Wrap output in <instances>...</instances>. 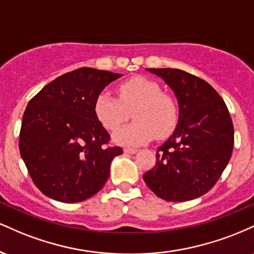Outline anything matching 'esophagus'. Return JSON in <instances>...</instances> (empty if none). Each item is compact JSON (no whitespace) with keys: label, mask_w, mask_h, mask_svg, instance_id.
<instances>
[{"label":"esophagus","mask_w":254,"mask_h":254,"mask_svg":"<svg viewBox=\"0 0 254 254\" xmlns=\"http://www.w3.org/2000/svg\"><path fill=\"white\" fill-rule=\"evenodd\" d=\"M124 153L125 154H135L137 153L136 148H124Z\"/></svg>","instance_id":"esophagus-1"}]
</instances>
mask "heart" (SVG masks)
Listing matches in <instances>:
<instances>
[{
  "mask_svg": "<svg viewBox=\"0 0 254 254\" xmlns=\"http://www.w3.org/2000/svg\"><path fill=\"white\" fill-rule=\"evenodd\" d=\"M118 98L109 92H101L95 99L94 113L105 129L117 130L132 112V122L113 136L118 144L135 147L168 136L179 119L178 104L172 95L161 92L155 81L135 76L124 81L117 88Z\"/></svg>",
  "mask_w": 254,
  "mask_h": 254,
  "instance_id": "b5f03b06",
  "label": "heart"
}]
</instances>
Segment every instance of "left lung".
Returning <instances> with one entry per match:
<instances>
[{
    "label": "left lung",
    "mask_w": 254,
    "mask_h": 254,
    "mask_svg": "<svg viewBox=\"0 0 254 254\" xmlns=\"http://www.w3.org/2000/svg\"><path fill=\"white\" fill-rule=\"evenodd\" d=\"M173 89L179 103L177 129L156 151L143 179L157 197L184 202L208 192L228 164L234 127L227 105L206 81L180 69H148Z\"/></svg>",
    "instance_id": "1"
}]
</instances>
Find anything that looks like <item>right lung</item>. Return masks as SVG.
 I'll list each match as a JSON object with an SVG mask.
<instances>
[{
	"label": "right lung",
	"mask_w": 254,
	"mask_h": 254,
	"mask_svg": "<svg viewBox=\"0 0 254 254\" xmlns=\"http://www.w3.org/2000/svg\"><path fill=\"white\" fill-rule=\"evenodd\" d=\"M121 74L80 68L51 81L31 99L19 149L34 185L63 203L82 202L104 188L113 157L110 133L94 113L95 99Z\"/></svg>",
	"instance_id": "add662e5"
}]
</instances>
